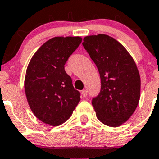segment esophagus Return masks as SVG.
Masks as SVG:
<instances>
[{"label": "esophagus", "mask_w": 159, "mask_h": 159, "mask_svg": "<svg viewBox=\"0 0 159 159\" xmlns=\"http://www.w3.org/2000/svg\"><path fill=\"white\" fill-rule=\"evenodd\" d=\"M82 95L83 96V97H86V95H87V91H86V90H83V91H82Z\"/></svg>", "instance_id": "34e87169"}]
</instances>
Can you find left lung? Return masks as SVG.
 <instances>
[{
	"instance_id": "8db88e82",
	"label": "left lung",
	"mask_w": 159,
	"mask_h": 159,
	"mask_svg": "<svg viewBox=\"0 0 159 159\" xmlns=\"http://www.w3.org/2000/svg\"><path fill=\"white\" fill-rule=\"evenodd\" d=\"M82 45L101 80L100 94L92 100L96 117L106 126H119L133 114L140 100L137 66L124 46L108 35L85 37Z\"/></svg>"
}]
</instances>
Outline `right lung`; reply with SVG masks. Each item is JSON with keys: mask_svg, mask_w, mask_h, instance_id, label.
<instances>
[{"mask_svg": "<svg viewBox=\"0 0 159 159\" xmlns=\"http://www.w3.org/2000/svg\"><path fill=\"white\" fill-rule=\"evenodd\" d=\"M80 37H55L36 51L27 68L24 89L33 114L46 124L61 125L81 98L64 64L82 42Z\"/></svg>", "mask_w": 159, "mask_h": 159, "instance_id": "obj_1", "label": "right lung"}]
</instances>
